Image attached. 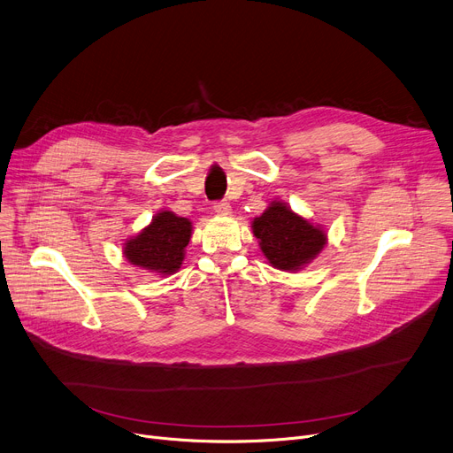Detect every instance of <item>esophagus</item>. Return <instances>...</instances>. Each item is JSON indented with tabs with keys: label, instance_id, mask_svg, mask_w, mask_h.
<instances>
[{
	"label": "esophagus",
	"instance_id": "esophagus-1",
	"mask_svg": "<svg viewBox=\"0 0 453 453\" xmlns=\"http://www.w3.org/2000/svg\"><path fill=\"white\" fill-rule=\"evenodd\" d=\"M213 211L220 217H229L231 215V205L227 202H215L213 203Z\"/></svg>",
	"mask_w": 453,
	"mask_h": 453
}]
</instances>
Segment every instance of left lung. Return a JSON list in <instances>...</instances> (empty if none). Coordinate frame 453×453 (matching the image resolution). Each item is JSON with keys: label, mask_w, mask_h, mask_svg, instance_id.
Segmentation results:
<instances>
[{"label": "left lung", "mask_w": 453, "mask_h": 453, "mask_svg": "<svg viewBox=\"0 0 453 453\" xmlns=\"http://www.w3.org/2000/svg\"><path fill=\"white\" fill-rule=\"evenodd\" d=\"M253 234L269 264L280 271H300L325 248L326 233L295 213L283 202H271L269 208L253 220Z\"/></svg>", "instance_id": "obj_1"}]
</instances>
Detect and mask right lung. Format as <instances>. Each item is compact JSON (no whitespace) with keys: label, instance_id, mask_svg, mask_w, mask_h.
Here are the masks:
<instances>
[{"label":"right lung","instance_id":"add662e5","mask_svg":"<svg viewBox=\"0 0 453 453\" xmlns=\"http://www.w3.org/2000/svg\"><path fill=\"white\" fill-rule=\"evenodd\" d=\"M191 222L172 211H160L137 236L127 240L122 253L132 265L158 274H173L184 262Z\"/></svg>","mask_w":453,"mask_h":453}]
</instances>
